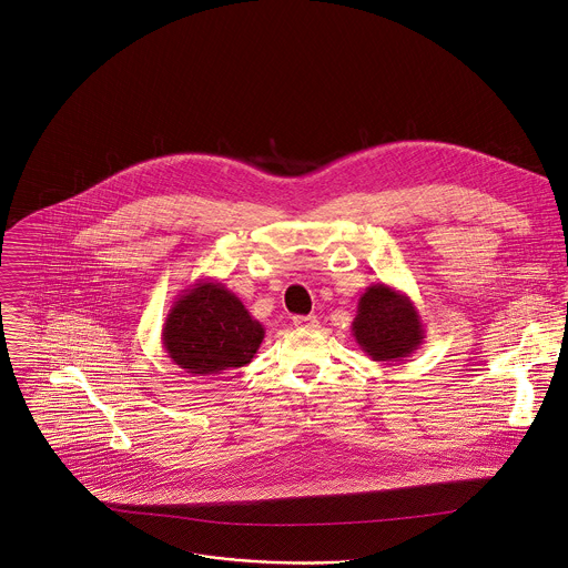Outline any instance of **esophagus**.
Segmentation results:
<instances>
[{
	"label": "esophagus",
	"mask_w": 568,
	"mask_h": 568,
	"mask_svg": "<svg viewBox=\"0 0 568 568\" xmlns=\"http://www.w3.org/2000/svg\"><path fill=\"white\" fill-rule=\"evenodd\" d=\"M294 325L301 329H316L318 327V318L316 316H294Z\"/></svg>",
	"instance_id": "esophagus-1"
}]
</instances>
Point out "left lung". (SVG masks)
Wrapping results in <instances>:
<instances>
[{
	"label": "left lung",
	"mask_w": 568,
	"mask_h": 568,
	"mask_svg": "<svg viewBox=\"0 0 568 568\" xmlns=\"http://www.w3.org/2000/svg\"><path fill=\"white\" fill-rule=\"evenodd\" d=\"M352 334L372 361H402L426 338L422 316L408 294L386 285H369L356 307Z\"/></svg>",
	"instance_id": "obj_1"
}]
</instances>
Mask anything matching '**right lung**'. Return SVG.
I'll list each match as a JSON object with an SVG mask.
<instances>
[{
    "label": "right lung",
    "instance_id": "1",
    "mask_svg": "<svg viewBox=\"0 0 568 568\" xmlns=\"http://www.w3.org/2000/svg\"><path fill=\"white\" fill-rule=\"evenodd\" d=\"M263 338L265 327L214 278L182 290L162 325L169 358L194 376H221L247 365Z\"/></svg>",
    "mask_w": 568,
    "mask_h": 568
}]
</instances>
